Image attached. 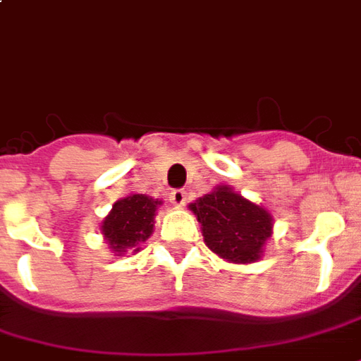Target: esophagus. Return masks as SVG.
<instances>
[{
    "label": "esophagus",
    "mask_w": 361,
    "mask_h": 361,
    "mask_svg": "<svg viewBox=\"0 0 361 361\" xmlns=\"http://www.w3.org/2000/svg\"><path fill=\"white\" fill-rule=\"evenodd\" d=\"M168 199H170V202L176 204V207H183V204H185V199H188V193H185L183 189H173V191H170V195H168Z\"/></svg>",
    "instance_id": "obj_1"
}]
</instances>
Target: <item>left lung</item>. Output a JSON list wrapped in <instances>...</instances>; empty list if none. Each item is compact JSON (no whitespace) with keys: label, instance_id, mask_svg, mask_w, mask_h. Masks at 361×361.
Segmentation results:
<instances>
[{"label":"left lung","instance_id":"1","mask_svg":"<svg viewBox=\"0 0 361 361\" xmlns=\"http://www.w3.org/2000/svg\"><path fill=\"white\" fill-rule=\"evenodd\" d=\"M207 247L229 262H255L271 235V216L226 185L191 204Z\"/></svg>","mask_w":361,"mask_h":361}]
</instances>
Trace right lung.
I'll return each instance as SVG.
<instances>
[{"instance_id": "right-lung-1", "label": "right lung", "mask_w": 361, "mask_h": 361, "mask_svg": "<svg viewBox=\"0 0 361 361\" xmlns=\"http://www.w3.org/2000/svg\"><path fill=\"white\" fill-rule=\"evenodd\" d=\"M160 201L147 195H130L122 201L114 202L111 214L101 226V233L114 252H126L128 248L137 247L153 233L154 212ZM140 248H133V252Z\"/></svg>"}]
</instances>
